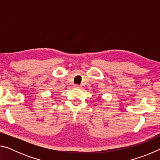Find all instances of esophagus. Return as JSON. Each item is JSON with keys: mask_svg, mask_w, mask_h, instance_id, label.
Returning a JSON list of instances; mask_svg holds the SVG:
<instances>
[{"mask_svg": "<svg viewBox=\"0 0 160 160\" xmlns=\"http://www.w3.org/2000/svg\"><path fill=\"white\" fill-rule=\"evenodd\" d=\"M74 88H76V89H80L81 88V86L80 85H74Z\"/></svg>", "mask_w": 160, "mask_h": 160, "instance_id": "esophagus-1", "label": "esophagus"}]
</instances>
